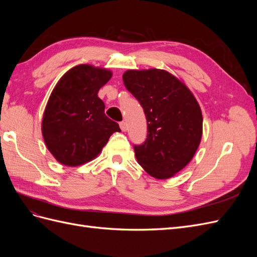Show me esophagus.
Wrapping results in <instances>:
<instances>
[{"mask_svg":"<svg viewBox=\"0 0 257 257\" xmlns=\"http://www.w3.org/2000/svg\"><path fill=\"white\" fill-rule=\"evenodd\" d=\"M120 128H121L123 132H125V131L127 130V125H126V123L124 122V121L120 122Z\"/></svg>","mask_w":257,"mask_h":257,"instance_id":"esophagus-1","label":"esophagus"}]
</instances>
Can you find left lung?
Listing matches in <instances>:
<instances>
[{"label": "left lung", "mask_w": 257, "mask_h": 257, "mask_svg": "<svg viewBox=\"0 0 257 257\" xmlns=\"http://www.w3.org/2000/svg\"><path fill=\"white\" fill-rule=\"evenodd\" d=\"M123 82L144 108L148 134L134 145L139 165L150 176L168 179L193 159L203 135V114L186 85L163 69L127 71Z\"/></svg>", "instance_id": "8db88e82"}]
</instances>
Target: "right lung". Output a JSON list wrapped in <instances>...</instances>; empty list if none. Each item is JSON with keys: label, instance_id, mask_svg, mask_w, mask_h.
Masks as SVG:
<instances>
[{"label": "right lung", "instance_id": "1", "mask_svg": "<svg viewBox=\"0 0 257 257\" xmlns=\"http://www.w3.org/2000/svg\"><path fill=\"white\" fill-rule=\"evenodd\" d=\"M111 72L88 64L66 72L52 90L43 116L42 132L48 150L61 164L78 166L102 151L119 124L105 114L98 90Z\"/></svg>", "mask_w": 257, "mask_h": 257}]
</instances>
